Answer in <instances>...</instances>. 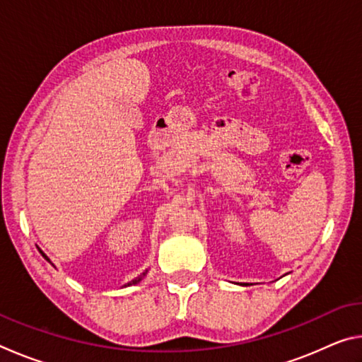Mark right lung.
I'll list each match as a JSON object with an SVG mask.
<instances>
[{
  "mask_svg": "<svg viewBox=\"0 0 362 362\" xmlns=\"http://www.w3.org/2000/svg\"><path fill=\"white\" fill-rule=\"evenodd\" d=\"M42 254V252H41ZM42 257H45V259H47V257H46V254H42ZM49 260V259H47ZM146 273H148V269H145V272L142 273V274H140V276H137L136 279H132V281H129V283H127V284H124V286H132V284H137V283H140V281H142L145 276H146Z\"/></svg>",
  "mask_w": 362,
  "mask_h": 362,
  "instance_id": "obj_1",
  "label": "right lung"
}]
</instances>
